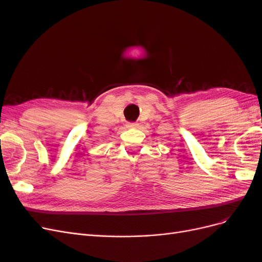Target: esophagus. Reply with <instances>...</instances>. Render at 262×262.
<instances>
[{"label":"esophagus","mask_w":262,"mask_h":262,"mask_svg":"<svg viewBox=\"0 0 262 262\" xmlns=\"http://www.w3.org/2000/svg\"><path fill=\"white\" fill-rule=\"evenodd\" d=\"M138 125H139V123H137V122H128V123H126V126H128V128H137Z\"/></svg>","instance_id":"esophagus-1"}]
</instances>
